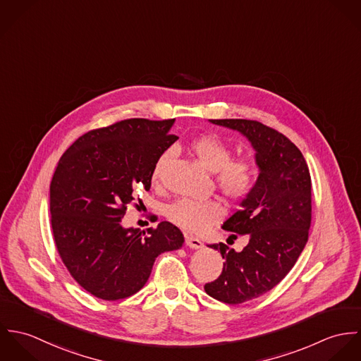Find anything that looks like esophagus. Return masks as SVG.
Here are the masks:
<instances>
[{
    "label": "esophagus",
    "instance_id": "obj_1",
    "mask_svg": "<svg viewBox=\"0 0 361 361\" xmlns=\"http://www.w3.org/2000/svg\"><path fill=\"white\" fill-rule=\"evenodd\" d=\"M185 239H186V245L190 247V249H202L204 245H203V242L200 240V239H197V238H195V236H189V235H186L185 236Z\"/></svg>",
    "mask_w": 361,
    "mask_h": 361
}]
</instances>
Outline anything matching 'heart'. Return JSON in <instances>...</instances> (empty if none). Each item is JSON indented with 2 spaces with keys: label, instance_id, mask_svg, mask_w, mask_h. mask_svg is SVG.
Here are the masks:
<instances>
[{
  "label": "heart",
  "instance_id": "1",
  "mask_svg": "<svg viewBox=\"0 0 361 361\" xmlns=\"http://www.w3.org/2000/svg\"><path fill=\"white\" fill-rule=\"evenodd\" d=\"M190 152L206 166L215 172V180L224 196L231 200H243L253 190L256 183V168L249 159L232 161V150L219 137L204 135L189 145ZM171 152H164L155 161L153 179H158ZM166 216L171 222L188 232H202L216 224L224 216V208L214 199L193 200L179 199L166 207Z\"/></svg>",
  "mask_w": 361,
  "mask_h": 361
}]
</instances>
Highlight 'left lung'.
Here are the masks:
<instances>
[{
	"label": "left lung",
	"instance_id": "1",
	"mask_svg": "<svg viewBox=\"0 0 361 361\" xmlns=\"http://www.w3.org/2000/svg\"><path fill=\"white\" fill-rule=\"evenodd\" d=\"M242 133L256 152L258 178L240 209L222 229L247 235L242 252L209 245L224 258L221 275L204 285L207 295L239 305L276 286L293 268L309 239L311 178L300 150L282 133L249 119H209ZM229 236V238H231Z\"/></svg>",
	"mask_w": 361,
	"mask_h": 361
}]
</instances>
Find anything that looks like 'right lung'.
<instances>
[{"instance_id": "add662e5", "label": "right lung", "mask_w": 361, "mask_h": 361, "mask_svg": "<svg viewBox=\"0 0 361 361\" xmlns=\"http://www.w3.org/2000/svg\"><path fill=\"white\" fill-rule=\"evenodd\" d=\"M175 119L133 118L80 136L61 157L50 185L54 240L73 279L103 300L147 282L155 258L182 247V232L162 221L147 232L123 228L137 186H152L155 161L176 142Z\"/></svg>"}]
</instances>
